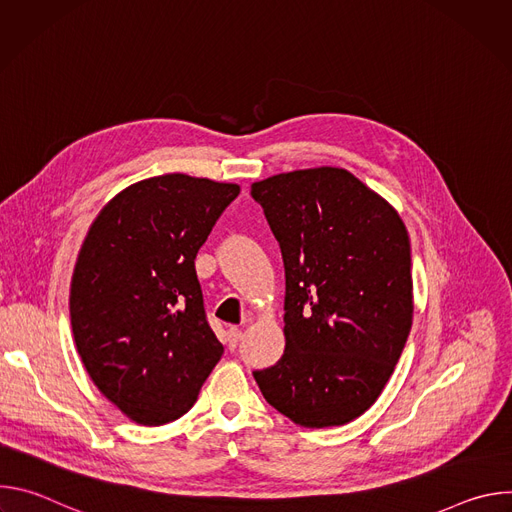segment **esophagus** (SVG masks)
<instances>
[{"mask_svg":"<svg viewBox=\"0 0 512 512\" xmlns=\"http://www.w3.org/2000/svg\"><path fill=\"white\" fill-rule=\"evenodd\" d=\"M241 338H243V330L237 328V326H231V328H229V348L235 350Z\"/></svg>","mask_w":512,"mask_h":512,"instance_id":"esophagus-1","label":"esophagus"}]
</instances>
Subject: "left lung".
Masks as SVG:
<instances>
[{"mask_svg": "<svg viewBox=\"0 0 512 512\" xmlns=\"http://www.w3.org/2000/svg\"><path fill=\"white\" fill-rule=\"evenodd\" d=\"M251 196L285 269V350L253 377L294 423L344 425L377 401L411 330L407 229L340 168L277 174L255 182Z\"/></svg>", "mask_w": 512, "mask_h": 512, "instance_id": "8db88e82", "label": "left lung"}]
</instances>
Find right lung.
<instances>
[{"label": "right lung", "instance_id": "obj_1", "mask_svg": "<svg viewBox=\"0 0 512 512\" xmlns=\"http://www.w3.org/2000/svg\"><path fill=\"white\" fill-rule=\"evenodd\" d=\"M237 184L184 174L137 182L95 218L70 283V324L99 391L129 419L164 425L198 399L225 348L194 259Z\"/></svg>", "mask_w": 512, "mask_h": 512}]
</instances>
